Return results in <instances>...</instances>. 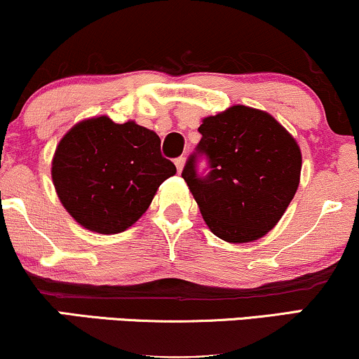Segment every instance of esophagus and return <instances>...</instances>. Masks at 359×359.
Instances as JSON below:
<instances>
[{
    "label": "esophagus",
    "instance_id": "obj_1",
    "mask_svg": "<svg viewBox=\"0 0 359 359\" xmlns=\"http://www.w3.org/2000/svg\"><path fill=\"white\" fill-rule=\"evenodd\" d=\"M184 165H185V158L184 157L175 158V167H177V172H179V174L184 170Z\"/></svg>",
    "mask_w": 359,
    "mask_h": 359
}]
</instances>
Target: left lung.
<instances>
[{"mask_svg":"<svg viewBox=\"0 0 359 359\" xmlns=\"http://www.w3.org/2000/svg\"><path fill=\"white\" fill-rule=\"evenodd\" d=\"M197 154L210 172L197 175L196 154L182 177L212 234L231 244L261 239L286 212L301 177L296 138L264 110L234 105L205 116Z\"/></svg>","mask_w":359,"mask_h":359,"instance_id":"8db88e82","label":"left lung"}]
</instances>
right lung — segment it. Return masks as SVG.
<instances>
[{
	"mask_svg": "<svg viewBox=\"0 0 359 359\" xmlns=\"http://www.w3.org/2000/svg\"><path fill=\"white\" fill-rule=\"evenodd\" d=\"M177 172L162 157L161 138L135 122L107 115L81 120L56 145L51 179L67 212L98 234H118L152 204Z\"/></svg>",
	"mask_w": 359,
	"mask_h": 359,
	"instance_id": "add662e5",
	"label": "right lung"
}]
</instances>
